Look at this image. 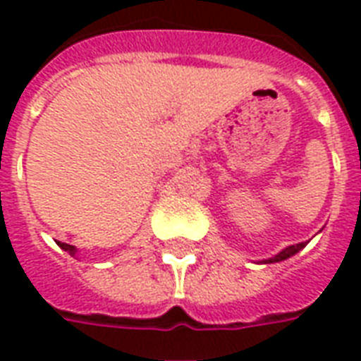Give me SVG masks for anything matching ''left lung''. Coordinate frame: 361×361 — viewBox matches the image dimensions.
Returning a JSON list of instances; mask_svg holds the SVG:
<instances>
[{
    "label": "left lung",
    "mask_w": 361,
    "mask_h": 361,
    "mask_svg": "<svg viewBox=\"0 0 361 361\" xmlns=\"http://www.w3.org/2000/svg\"><path fill=\"white\" fill-rule=\"evenodd\" d=\"M307 245V241H302V243H296V245H288L285 247L283 251H279L275 257L271 258H266V260H262L264 264H274V262H283V260H286V258L294 257L296 252H300L303 249V247Z\"/></svg>",
    "instance_id": "obj_1"
}]
</instances>
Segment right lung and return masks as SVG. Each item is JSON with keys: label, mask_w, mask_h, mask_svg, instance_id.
<instances>
[{"label": "right lung", "mask_w": 361, "mask_h": 361, "mask_svg": "<svg viewBox=\"0 0 361 361\" xmlns=\"http://www.w3.org/2000/svg\"><path fill=\"white\" fill-rule=\"evenodd\" d=\"M56 243H58V245L61 247V249H63V251L69 252L71 257H76V252H78V249H76L75 245H69V243H61V241H56Z\"/></svg>", "instance_id": "1"}]
</instances>
